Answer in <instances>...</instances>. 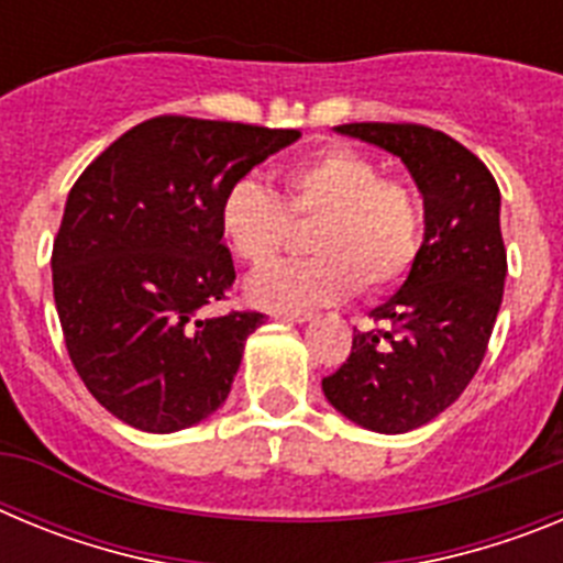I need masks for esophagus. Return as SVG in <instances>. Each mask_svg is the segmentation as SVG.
I'll return each instance as SVG.
<instances>
[{"mask_svg":"<svg viewBox=\"0 0 563 563\" xmlns=\"http://www.w3.org/2000/svg\"><path fill=\"white\" fill-rule=\"evenodd\" d=\"M276 318H285V321H298V324H305V321H312L316 312L312 310H273Z\"/></svg>","mask_w":563,"mask_h":563,"instance_id":"esophagus-1","label":"esophagus"}]
</instances>
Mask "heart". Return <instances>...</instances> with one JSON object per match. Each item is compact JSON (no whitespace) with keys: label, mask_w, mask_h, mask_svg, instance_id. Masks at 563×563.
<instances>
[{"label":"heart","mask_w":563,"mask_h":563,"mask_svg":"<svg viewBox=\"0 0 563 563\" xmlns=\"http://www.w3.org/2000/svg\"><path fill=\"white\" fill-rule=\"evenodd\" d=\"M285 206L253 177H239L220 200V233L245 265H267L290 242L292 221L316 222V256L278 262L247 278L253 305L301 310L361 290L377 296L400 282L420 256L422 202L415 188L383 177L350 146L321 148L282 177Z\"/></svg>","instance_id":"heart-1"}]
</instances>
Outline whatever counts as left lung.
I'll return each mask as SVG.
<instances>
[{
    "instance_id": "8db88e82",
    "label": "left lung",
    "mask_w": 563,
    "mask_h": 563,
    "mask_svg": "<svg viewBox=\"0 0 563 563\" xmlns=\"http://www.w3.org/2000/svg\"><path fill=\"white\" fill-rule=\"evenodd\" d=\"M341 134L397 154L426 206V239L400 290L352 332L341 369L321 380L327 400L380 434L420 429L474 380L507 276L499 186L474 152L420 123H343Z\"/></svg>"
}]
</instances>
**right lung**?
Returning <instances> with one entry per match:
<instances>
[{"mask_svg":"<svg viewBox=\"0 0 563 563\" xmlns=\"http://www.w3.org/2000/svg\"><path fill=\"white\" fill-rule=\"evenodd\" d=\"M298 137V129L161 114L123 132L69 188L53 296L69 361L109 415L168 434L225 402L265 316H202L236 278L220 200Z\"/></svg>","mask_w":563,"mask_h":563,"instance_id":"1","label":"right lung"}]
</instances>
